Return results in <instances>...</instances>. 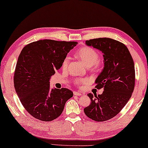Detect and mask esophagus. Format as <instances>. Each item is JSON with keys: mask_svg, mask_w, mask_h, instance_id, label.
<instances>
[{"mask_svg": "<svg viewBox=\"0 0 148 148\" xmlns=\"http://www.w3.org/2000/svg\"><path fill=\"white\" fill-rule=\"evenodd\" d=\"M73 94L75 95V96H82V95L83 94L82 92H73Z\"/></svg>", "mask_w": 148, "mask_h": 148, "instance_id": "esophagus-1", "label": "esophagus"}]
</instances>
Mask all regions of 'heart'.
<instances>
[{
    "mask_svg": "<svg viewBox=\"0 0 148 148\" xmlns=\"http://www.w3.org/2000/svg\"><path fill=\"white\" fill-rule=\"evenodd\" d=\"M77 56L79 58V59L85 64V65L91 67V66L97 64L99 60V54L94 49L92 48L83 47L79 49L77 52ZM69 62V58L66 56L64 58L62 63V68L63 69H66ZM88 82V79H76L75 80V84L77 86L84 85Z\"/></svg>",
    "mask_w": 148,
    "mask_h": 148,
    "instance_id": "heart-1",
    "label": "heart"
}]
</instances>
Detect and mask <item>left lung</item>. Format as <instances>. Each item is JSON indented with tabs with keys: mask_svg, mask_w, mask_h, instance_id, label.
<instances>
[{
	"mask_svg": "<svg viewBox=\"0 0 148 148\" xmlns=\"http://www.w3.org/2000/svg\"><path fill=\"white\" fill-rule=\"evenodd\" d=\"M87 46L102 51L104 66L96 79L102 94H88L90 106L84 108L86 116L97 122L108 121L118 114L135 88V73L133 58L124 44L108 38L86 40Z\"/></svg>",
	"mask_w": 148,
	"mask_h": 148,
	"instance_id": "1",
	"label": "left lung"
}]
</instances>
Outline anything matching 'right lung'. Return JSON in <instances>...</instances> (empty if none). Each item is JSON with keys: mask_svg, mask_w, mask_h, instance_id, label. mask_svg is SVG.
Listing matches in <instances>:
<instances>
[{"mask_svg": "<svg viewBox=\"0 0 148 148\" xmlns=\"http://www.w3.org/2000/svg\"><path fill=\"white\" fill-rule=\"evenodd\" d=\"M77 44V42L42 40L22 49L14 73V87L22 105L34 118L54 120L73 96L66 88L50 89V79Z\"/></svg>", "mask_w": 148, "mask_h": 148, "instance_id": "obj_1", "label": "right lung"}]
</instances>
